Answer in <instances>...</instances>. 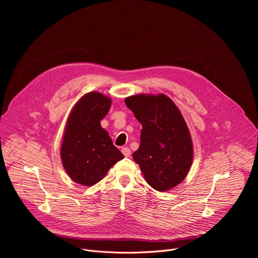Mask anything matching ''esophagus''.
<instances>
[{
  "mask_svg": "<svg viewBox=\"0 0 258 258\" xmlns=\"http://www.w3.org/2000/svg\"><path fill=\"white\" fill-rule=\"evenodd\" d=\"M121 152L125 157H130L131 156V149L127 148V147H122L121 148Z\"/></svg>",
  "mask_w": 258,
  "mask_h": 258,
  "instance_id": "obj_1",
  "label": "esophagus"
}]
</instances>
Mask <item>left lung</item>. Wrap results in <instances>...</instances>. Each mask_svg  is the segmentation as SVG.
Returning <instances> with one entry per match:
<instances>
[{
    "label": "left lung",
    "mask_w": 258,
    "mask_h": 258,
    "mask_svg": "<svg viewBox=\"0 0 258 258\" xmlns=\"http://www.w3.org/2000/svg\"><path fill=\"white\" fill-rule=\"evenodd\" d=\"M124 102L143 126L134 160L153 189H172L186 177L193 161V144L185 119L163 94L131 96Z\"/></svg>",
    "instance_id": "obj_1"
}]
</instances>
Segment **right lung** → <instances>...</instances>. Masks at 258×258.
<instances>
[{
	"mask_svg": "<svg viewBox=\"0 0 258 258\" xmlns=\"http://www.w3.org/2000/svg\"><path fill=\"white\" fill-rule=\"evenodd\" d=\"M110 106L111 99L107 96L88 93L75 105L67 119L61 160L70 178L80 185H95L123 158L100 123Z\"/></svg>",
	"mask_w": 258,
	"mask_h": 258,
	"instance_id": "right-lung-1",
	"label": "right lung"
}]
</instances>
